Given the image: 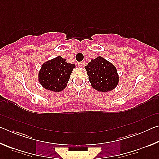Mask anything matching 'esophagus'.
Listing matches in <instances>:
<instances>
[{"mask_svg": "<svg viewBox=\"0 0 159 159\" xmlns=\"http://www.w3.org/2000/svg\"><path fill=\"white\" fill-rule=\"evenodd\" d=\"M78 65H79V66H83V62H79L78 63Z\"/></svg>", "mask_w": 159, "mask_h": 159, "instance_id": "1", "label": "esophagus"}]
</instances>
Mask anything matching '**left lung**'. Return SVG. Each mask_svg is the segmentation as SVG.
<instances>
[{
	"label": "left lung",
	"mask_w": 159,
	"mask_h": 159,
	"mask_svg": "<svg viewBox=\"0 0 159 159\" xmlns=\"http://www.w3.org/2000/svg\"><path fill=\"white\" fill-rule=\"evenodd\" d=\"M93 88L99 92L114 90L118 83L117 70L111 63L99 57L92 60L85 66Z\"/></svg>",
	"instance_id": "8db88e82"
}]
</instances>
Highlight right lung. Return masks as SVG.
<instances>
[{"label":"right lung","mask_w":159,"mask_h":159,"mask_svg":"<svg viewBox=\"0 0 159 159\" xmlns=\"http://www.w3.org/2000/svg\"><path fill=\"white\" fill-rule=\"evenodd\" d=\"M75 64H68L60 56L45 62L39 73V80L44 88L60 92L66 88Z\"/></svg>","instance_id":"add662e5"}]
</instances>
